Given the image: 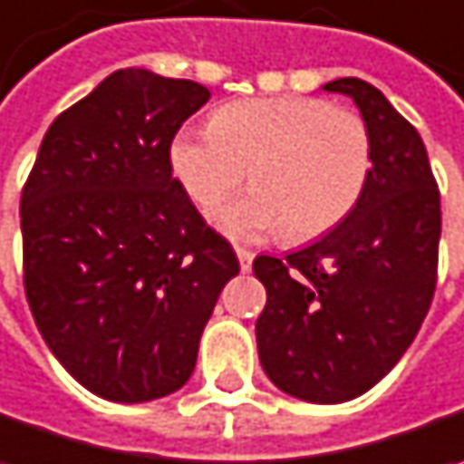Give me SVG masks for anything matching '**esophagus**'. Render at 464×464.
Instances as JSON below:
<instances>
[{
	"mask_svg": "<svg viewBox=\"0 0 464 464\" xmlns=\"http://www.w3.org/2000/svg\"><path fill=\"white\" fill-rule=\"evenodd\" d=\"M253 258H256V256H253L250 250H245V247H237V261H240V268H243L245 274H247V271L253 268Z\"/></svg>",
	"mask_w": 464,
	"mask_h": 464,
	"instance_id": "obj_1",
	"label": "esophagus"
}]
</instances>
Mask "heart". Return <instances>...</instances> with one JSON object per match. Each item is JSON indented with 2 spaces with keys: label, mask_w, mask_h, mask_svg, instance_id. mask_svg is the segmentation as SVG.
<instances>
[{
  "label": "heart",
  "mask_w": 464,
  "mask_h": 464,
  "mask_svg": "<svg viewBox=\"0 0 464 464\" xmlns=\"http://www.w3.org/2000/svg\"><path fill=\"white\" fill-rule=\"evenodd\" d=\"M169 167L200 211L224 203L247 172L253 193L217 217L229 237L282 232L308 243L355 211L373 169V140L358 111L324 99H245L217 109L206 132L179 130Z\"/></svg>",
  "instance_id": "b5f03b06"
}]
</instances>
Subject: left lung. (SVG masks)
Wrapping results in <instances>:
<instances>
[{
	"label": "left lung",
	"instance_id": "1",
	"mask_svg": "<svg viewBox=\"0 0 464 464\" xmlns=\"http://www.w3.org/2000/svg\"><path fill=\"white\" fill-rule=\"evenodd\" d=\"M350 96L371 130L373 169L355 211L282 258L258 256L266 287L256 321L266 376L290 397L339 405L365 394L412 344L436 290L441 198L418 130L360 78Z\"/></svg>",
	"mask_w": 464,
	"mask_h": 464
}]
</instances>
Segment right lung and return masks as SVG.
<instances>
[{
    "mask_svg": "<svg viewBox=\"0 0 464 464\" xmlns=\"http://www.w3.org/2000/svg\"><path fill=\"white\" fill-rule=\"evenodd\" d=\"M208 99L200 82L117 70L52 122L23 188L35 326L67 373L111 402L185 386L240 271L169 167L177 130Z\"/></svg>",
    "mask_w": 464,
    "mask_h": 464,
    "instance_id": "add662e5",
    "label": "right lung"
}]
</instances>
